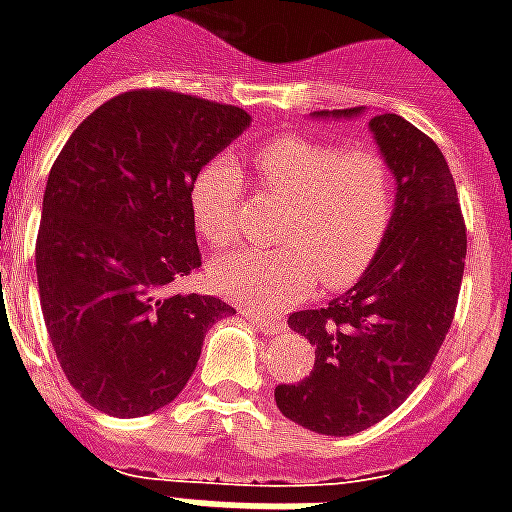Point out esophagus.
Here are the masks:
<instances>
[{
	"label": "esophagus",
	"mask_w": 512,
	"mask_h": 512,
	"mask_svg": "<svg viewBox=\"0 0 512 512\" xmlns=\"http://www.w3.org/2000/svg\"><path fill=\"white\" fill-rule=\"evenodd\" d=\"M241 315H244L246 321L255 326L257 332L277 334L279 329H282V321H279V318H268V315H260V312H255V310H241Z\"/></svg>",
	"instance_id": "1"
}]
</instances>
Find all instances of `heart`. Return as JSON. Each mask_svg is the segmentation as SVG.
Returning <instances> with one entry per match:
<instances>
[{
  "instance_id": "b5f03b06",
  "label": "heart",
  "mask_w": 512,
  "mask_h": 512,
  "mask_svg": "<svg viewBox=\"0 0 512 512\" xmlns=\"http://www.w3.org/2000/svg\"><path fill=\"white\" fill-rule=\"evenodd\" d=\"M268 191L290 202L279 249H238L213 260L211 285L252 310H277L307 296L321 277L343 288L365 274L392 219V175L365 147H337L310 136H279L255 153ZM244 178L233 158H213L191 186L194 224L213 246L241 233Z\"/></svg>"
}]
</instances>
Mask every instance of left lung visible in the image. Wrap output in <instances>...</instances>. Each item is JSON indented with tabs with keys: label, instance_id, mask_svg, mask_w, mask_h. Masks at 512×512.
Segmentation results:
<instances>
[{
	"label": "left lung",
	"instance_id": "left-lung-1",
	"mask_svg": "<svg viewBox=\"0 0 512 512\" xmlns=\"http://www.w3.org/2000/svg\"><path fill=\"white\" fill-rule=\"evenodd\" d=\"M356 109L312 112L354 120ZM370 134L395 178L384 244L351 290L288 326L315 345V367L274 389L279 411L323 436L376 425L428 376L450 332L466 260L458 191L439 145L400 115L370 117Z\"/></svg>",
	"mask_w": 512,
	"mask_h": 512
}]
</instances>
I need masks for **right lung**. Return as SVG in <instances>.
<instances>
[{
	"label": "right lung",
	"instance_id": "right-lung-1",
	"mask_svg": "<svg viewBox=\"0 0 512 512\" xmlns=\"http://www.w3.org/2000/svg\"><path fill=\"white\" fill-rule=\"evenodd\" d=\"M252 123L238 106L134 90L76 128L46 180L40 307L65 378L98 411L145 417L197 367L216 296L169 293L200 268L191 186Z\"/></svg>",
	"mask_w": 512,
	"mask_h": 512
}]
</instances>
